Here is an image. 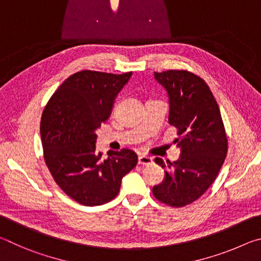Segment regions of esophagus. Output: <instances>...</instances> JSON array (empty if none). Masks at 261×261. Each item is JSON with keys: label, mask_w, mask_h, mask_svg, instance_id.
<instances>
[{"label": "esophagus", "mask_w": 261, "mask_h": 261, "mask_svg": "<svg viewBox=\"0 0 261 261\" xmlns=\"http://www.w3.org/2000/svg\"><path fill=\"white\" fill-rule=\"evenodd\" d=\"M138 163L140 166H151L153 163V160H152V158H149L147 155H139Z\"/></svg>", "instance_id": "34e87169"}]
</instances>
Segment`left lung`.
Masks as SVG:
<instances>
[{"label":"left lung","mask_w":261,"mask_h":261,"mask_svg":"<svg viewBox=\"0 0 261 261\" xmlns=\"http://www.w3.org/2000/svg\"><path fill=\"white\" fill-rule=\"evenodd\" d=\"M169 95V124L176 127L180 147L178 161L155 163L166 178L153 188L155 199L184 207L204 194L218 176L228 152L226 129L219 105L204 79L188 70L154 72Z\"/></svg>","instance_id":"1"}]
</instances>
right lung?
I'll list each match as a JSON object with an SVG mask.
<instances>
[{
  "instance_id": "add662e5",
  "label": "right lung",
  "mask_w": 261,
  "mask_h": 261,
  "mask_svg": "<svg viewBox=\"0 0 261 261\" xmlns=\"http://www.w3.org/2000/svg\"><path fill=\"white\" fill-rule=\"evenodd\" d=\"M132 72L82 70L61 84L42 112L40 135L46 166L62 191L85 206H99L120 192L122 178L137 166L127 148L95 151V130L109 117L115 96Z\"/></svg>"
}]
</instances>
